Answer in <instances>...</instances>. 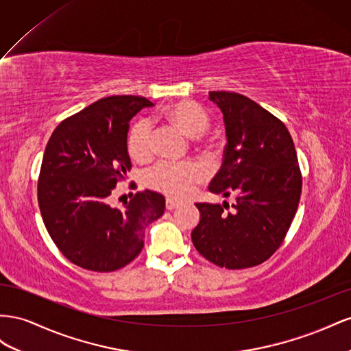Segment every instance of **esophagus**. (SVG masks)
<instances>
[{
  "label": "esophagus",
  "mask_w": 351,
  "mask_h": 351,
  "mask_svg": "<svg viewBox=\"0 0 351 351\" xmlns=\"http://www.w3.org/2000/svg\"><path fill=\"white\" fill-rule=\"evenodd\" d=\"M179 206H181V203L176 202V199H173V198H166V208H167V210H173V208H176V207H179Z\"/></svg>",
  "instance_id": "34e87169"
}]
</instances>
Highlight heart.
Listing matches in <instances>:
<instances>
[{"label":"heart","instance_id":"obj_1","mask_svg":"<svg viewBox=\"0 0 351 351\" xmlns=\"http://www.w3.org/2000/svg\"><path fill=\"white\" fill-rule=\"evenodd\" d=\"M163 117L189 138L204 135L210 128V116L206 110L189 99H181L165 108ZM128 154L136 162H147L154 153L153 126L147 119H139L131 126L126 138ZM203 179V172L195 163L160 162L145 173V184L154 191L170 198L182 199L194 191Z\"/></svg>","mask_w":351,"mask_h":351}]
</instances>
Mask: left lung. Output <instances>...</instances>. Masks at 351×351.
I'll return each mask as SVG.
<instances>
[{"label": "left lung", "mask_w": 351, "mask_h": 351, "mask_svg": "<svg viewBox=\"0 0 351 351\" xmlns=\"http://www.w3.org/2000/svg\"><path fill=\"white\" fill-rule=\"evenodd\" d=\"M223 113L228 144L208 191L237 202L197 203L194 247L226 269L253 267L272 256L291 226L302 195V172L287 126L266 108L238 93L210 91Z\"/></svg>", "instance_id": "1"}]
</instances>
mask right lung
<instances>
[{
  "label": "right lung",
  "instance_id": "1",
  "mask_svg": "<svg viewBox=\"0 0 351 351\" xmlns=\"http://www.w3.org/2000/svg\"><path fill=\"white\" fill-rule=\"evenodd\" d=\"M152 106L138 95L106 97L60 122L49 138L38 204L54 244L79 267L113 272L131 263L144 247L145 228L165 212V197L148 189L123 208L107 203L132 167L129 122Z\"/></svg>",
  "mask_w": 351,
  "mask_h": 351
}]
</instances>
